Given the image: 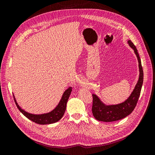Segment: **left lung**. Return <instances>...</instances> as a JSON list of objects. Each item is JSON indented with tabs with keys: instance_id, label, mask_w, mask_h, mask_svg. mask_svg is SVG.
<instances>
[{
	"instance_id": "left-lung-1",
	"label": "left lung",
	"mask_w": 155,
	"mask_h": 155,
	"mask_svg": "<svg viewBox=\"0 0 155 155\" xmlns=\"http://www.w3.org/2000/svg\"><path fill=\"white\" fill-rule=\"evenodd\" d=\"M127 43L134 50L138 59L140 72L138 82L129 97L125 101L119 104L107 105L101 101L98 96L96 94H92L93 104L92 111L94 117L98 121L111 122L123 119L133 111L137 104L143 81V72L141 59L140 58L137 48L130 40H128Z\"/></svg>"
}]
</instances>
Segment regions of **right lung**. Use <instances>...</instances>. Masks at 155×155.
Listing matches in <instances>:
<instances>
[{
    "label": "right lung",
    "mask_w": 155,
    "mask_h": 155,
    "mask_svg": "<svg viewBox=\"0 0 155 155\" xmlns=\"http://www.w3.org/2000/svg\"><path fill=\"white\" fill-rule=\"evenodd\" d=\"M72 91V87H68L63 93V94L61 98L58 105L55 107V109L51 111L48 112V113H44L41 114H31L25 111L24 109L18 105L17 102L15 100V97L13 95L14 100H15V104L18 108V109L22 112V114L25 116L27 118H28L34 122L41 124V125H47L57 122L59 120L61 119L63 116L66 110L67 104L70 93Z\"/></svg>",
    "instance_id": "add662e5"
}]
</instances>
